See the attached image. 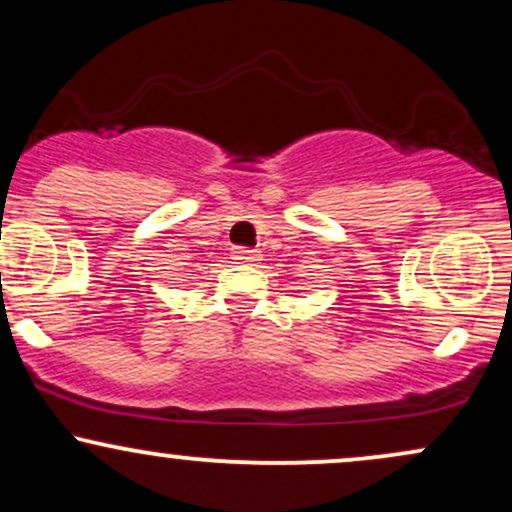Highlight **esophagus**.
<instances>
[{
  "instance_id": "1",
  "label": "esophagus",
  "mask_w": 512,
  "mask_h": 512,
  "mask_svg": "<svg viewBox=\"0 0 512 512\" xmlns=\"http://www.w3.org/2000/svg\"><path fill=\"white\" fill-rule=\"evenodd\" d=\"M233 257H236V260H243V262H257L260 260V252L250 250V248H236L233 250Z\"/></svg>"
}]
</instances>
